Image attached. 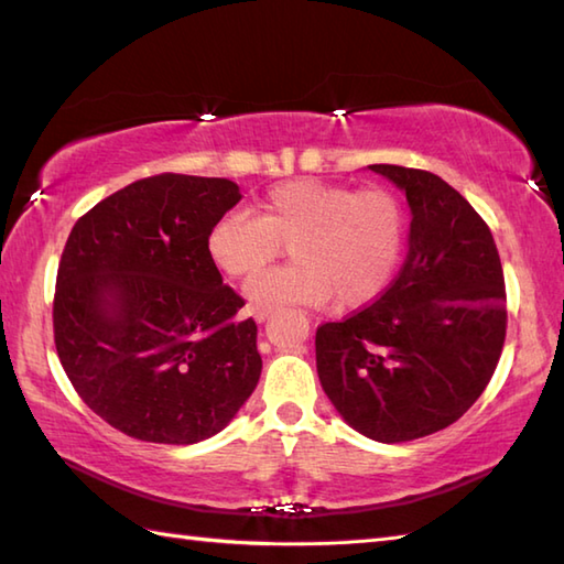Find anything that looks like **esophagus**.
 Here are the masks:
<instances>
[{"label":"esophagus","instance_id":"34e87169","mask_svg":"<svg viewBox=\"0 0 564 564\" xmlns=\"http://www.w3.org/2000/svg\"><path fill=\"white\" fill-rule=\"evenodd\" d=\"M271 313H273V307H251V315H253V319H257V323H267Z\"/></svg>","mask_w":564,"mask_h":564}]
</instances>
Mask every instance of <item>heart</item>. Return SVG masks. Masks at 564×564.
I'll return each mask as SVG.
<instances>
[{
	"label": "heart",
	"mask_w": 564,
	"mask_h": 564,
	"mask_svg": "<svg viewBox=\"0 0 564 564\" xmlns=\"http://www.w3.org/2000/svg\"><path fill=\"white\" fill-rule=\"evenodd\" d=\"M408 217L389 187L295 178L261 197L259 217L227 213L207 231V257L227 279L261 271L283 247L295 263L263 271L245 285L253 307H364L389 289L403 257Z\"/></svg>",
	"instance_id": "1"
}]
</instances>
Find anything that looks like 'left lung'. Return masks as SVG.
Here are the masks:
<instances>
[{"mask_svg": "<svg viewBox=\"0 0 564 564\" xmlns=\"http://www.w3.org/2000/svg\"><path fill=\"white\" fill-rule=\"evenodd\" d=\"M411 207L405 261L377 303L317 327L323 391L364 437L408 443L459 421L494 377L506 291L487 223L440 175L373 163Z\"/></svg>", "mask_w": 564, "mask_h": 564, "instance_id": "obj_1", "label": "left lung"}]
</instances>
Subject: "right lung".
I'll return each mask as SVG.
<instances>
[{
    "label": "right lung",
    "instance_id": "obj_1",
    "mask_svg": "<svg viewBox=\"0 0 564 564\" xmlns=\"http://www.w3.org/2000/svg\"><path fill=\"white\" fill-rule=\"evenodd\" d=\"M239 200L227 178L161 173L105 197L65 241L55 349L85 405L129 437L203 443L257 389V323L207 257Z\"/></svg>",
    "mask_w": 564,
    "mask_h": 564
}]
</instances>
